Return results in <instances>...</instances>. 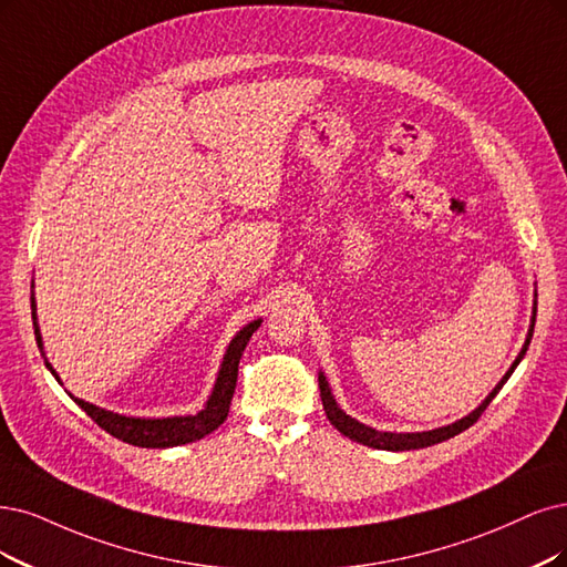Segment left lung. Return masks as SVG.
<instances>
[{"label":"left lung","mask_w":567,"mask_h":567,"mask_svg":"<svg viewBox=\"0 0 567 567\" xmlns=\"http://www.w3.org/2000/svg\"><path fill=\"white\" fill-rule=\"evenodd\" d=\"M535 316H537V289H535V301H533V318H530V329H528V337H526V343H523L518 358L512 362V367L507 369V373L502 375L499 383L488 392V396L484 402H481L472 413H467L465 417H460V421L451 423V425H444V427H436V430H427V432H379L373 430L360 421H354L352 415H348L339 402L333 400L331 394V388H329V381L327 375L320 371V394H322V404H324V413L329 417V423L337 427L341 434H346L348 439H352V442L358 444H364L369 449H379V451H415V449H427V446H434V444H442L446 442V439L460 434L463 430H467L470 425L476 423V417L486 411V406L493 402V396L502 390V385H505L509 381V375L514 373V369L518 367V362L523 360V354H526L528 346H530V339H533V329H535Z\"/></svg>","instance_id":"obj_1"}]
</instances>
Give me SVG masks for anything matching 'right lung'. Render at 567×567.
<instances>
[{"label":"right lung","instance_id":"add662e5","mask_svg":"<svg viewBox=\"0 0 567 567\" xmlns=\"http://www.w3.org/2000/svg\"><path fill=\"white\" fill-rule=\"evenodd\" d=\"M34 287V282H32ZM32 320H34V337H37V346L44 354V364L47 369L55 375V381L60 383L58 371L51 367L47 352H44V341H41V331H39V322H37V301H34V291H32ZM261 318L251 320L249 324H245L234 339H230L219 371H217V381L213 392H209L205 406L196 413V415H171V417H140V415H123V413H114L102 406H95L91 402H83L79 396H74L72 392H68L72 400L86 411L93 421L104 430L110 432L112 436L121 439L125 444L133 446H142V449H173V446H182V444H192L203 439L205 434L215 432L228 415V406L230 400H234L236 392V381H238V364L243 358V350L249 343L251 333H255L261 327Z\"/></svg>","mask_w":567,"mask_h":567}]
</instances>
